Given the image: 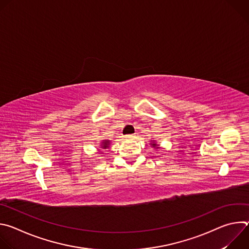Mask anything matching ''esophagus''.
Instances as JSON below:
<instances>
[{"label":"esophagus","instance_id":"esophagus-1","mask_svg":"<svg viewBox=\"0 0 249 249\" xmlns=\"http://www.w3.org/2000/svg\"><path fill=\"white\" fill-rule=\"evenodd\" d=\"M135 136L134 135H128L126 138H128V139H133Z\"/></svg>","mask_w":249,"mask_h":249}]
</instances>
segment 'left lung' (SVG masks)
<instances>
[{"mask_svg":"<svg viewBox=\"0 0 249 249\" xmlns=\"http://www.w3.org/2000/svg\"><path fill=\"white\" fill-rule=\"evenodd\" d=\"M150 145H151V147L154 149V150H159L160 147V144H158L157 143V141L156 140H151V143H150Z\"/></svg>","mask_w":249,"mask_h":249,"instance_id":"1","label":"left lung"}]
</instances>
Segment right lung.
I'll list each match as a JSON object with an SVG mask.
<instances>
[{"mask_svg": "<svg viewBox=\"0 0 249 249\" xmlns=\"http://www.w3.org/2000/svg\"><path fill=\"white\" fill-rule=\"evenodd\" d=\"M110 143H111L110 140H102V141L100 142V143H99V148H100V149H97V153L100 154V155H102L104 150L108 149V148L110 147Z\"/></svg>", "mask_w": 249, "mask_h": 249, "instance_id": "add662e5", "label": "right lung"}]
</instances>
